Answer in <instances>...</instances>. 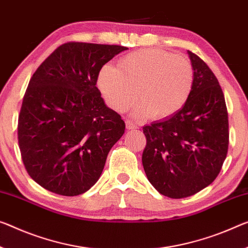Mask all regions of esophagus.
<instances>
[{
  "label": "esophagus",
  "instance_id": "esophagus-1",
  "mask_svg": "<svg viewBox=\"0 0 248 248\" xmlns=\"http://www.w3.org/2000/svg\"><path fill=\"white\" fill-rule=\"evenodd\" d=\"M125 124H126V128L127 129H135V128H137V125L134 123V122L131 121V120L125 121Z\"/></svg>",
  "mask_w": 248,
  "mask_h": 248
}]
</instances>
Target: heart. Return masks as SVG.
Wrapping results in <instances>:
<instances>
[{
  "label": "heart",
  "instance_id": "b5f03b06",
  "mask_svg": "<svg viewBox=\"0 0 248 248\" xmlns=\"http://www.w3.org/2000/svg\"><path fill=\"white\" fill-rule=\"evenodd\" d=\"M120 68L106 64L101 68L97 84L108 105L124 112L136 98L137 117L151 114L166 119L187 102L194 74L187 59L157 48H144L120 60Z\"/></svg>",
  "mask_w": 248,
  "mask_h": 248
}]
</instances>
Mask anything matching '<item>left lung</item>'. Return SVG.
<instances>
[{
    "label": "left lung",
    "instance_id": "obj_1",
    "mask_svg": "<svg viewBox=\"0 0 248 248\" xmlns=\"http://www.w3.org/2000/svg\"><path fill=\"white\" fill-rule=\"evenodd\" d=\"M192 92L180 111L143 127L142 162L147 180L162 195L184 199L214 182L228 150V114L223 91L203 60L187 52Z\"/></svg>",
    "mask_w": 248,
    "mask_h": 248
}]
</instances>
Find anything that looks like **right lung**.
<instances>
[{"label":"right lung","instance_id":"right-lung-1","mask_svg":"<svg viewBox=\"0 0 248 248\" xmlns=\"http://www.w3.org/2000/svg\"><path fill=\"white\" fill-rule=\"evenodd\" d=\"M127 47L68 42L37 67L23 97L17 136L23 163L42 187L63 196L97 182L125 131L96 87L101 68Z\"/></svg>","mask_w":248,"mask_h":248}]
</instances>
